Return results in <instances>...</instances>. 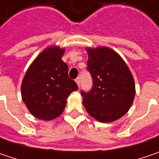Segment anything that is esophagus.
<instances>
[{
	"mask_svg": "<svg viewBox=\"0 0 159 159\" xmlns=\"http://www.w3.org/2000/svg\"><path fill=\"white\" fill-rule=\"evenodd\" d=\"M75 83L77 84V85H78V87H79L80 86V78H79V77L75 79Z\"/></svg>",
	"mask_w": 159,
	"mask_h": 159,
	"instance_id": "34e87169",
	"label": "esophagus"
}]
</instances>
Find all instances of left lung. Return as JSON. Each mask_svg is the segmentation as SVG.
Listing matches in <instances>:
<instances>
[{"label": "left lung", "mask_w": 159, "mask_h": 159, "mask_svg": "<svg viewBox=\"0 0 159 159\" xmlns=\"http://www.w3.org/2000/svg\"><path fill=\"white\" fill-rule=\"evenodd\" d=\"M87 69L93 80V89L82 92L88 114L101 123L119 119L132 107L135 83L120 55L107 47H87Z\"/></svg>", "instance_id": "1"}]
</instances>
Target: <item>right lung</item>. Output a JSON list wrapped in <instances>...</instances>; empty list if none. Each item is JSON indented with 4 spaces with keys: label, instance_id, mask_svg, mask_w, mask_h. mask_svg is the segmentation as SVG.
Masks as SVG:
<instances>
[{
    "label": "right lung",
    "instance_id": "1",
    "mask_svg": "<svg viewBox=\"0 0 159 159\" xmlns=\"http://www.w3.org/2000/svg\"><path fill=\"white\" fill-rule=\"evenodd\" d=\"M65 49L46 47L31 63L21 84L25 105L34 117L50 121L64 111L66 99L78 89L68 77V67L61 59Z\"/></svg>",
    "mask_w": 159,
    "mask_h": 159
}]
</instances>
